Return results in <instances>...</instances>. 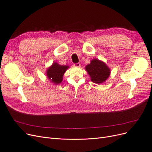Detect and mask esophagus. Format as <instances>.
Masks as SVG:
<instances>
[{"mask_svg":"<svg viewBox=\"0 0 152 152\" xmlns=\"http://www.w3.org/2000/svg\"><path fill=\"white\" fill-rule=\"evenodd\" d=\"M74 66L75 67H80V63H76V64H74Z\"/></svg>","mask_w":152,"mask_h":152,"instance_id":"esophagus-1","label":"esophagus"}]
</instances>
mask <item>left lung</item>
Returning a JSON list of instances; mask_svg holds the SVG:
<instances>
[{"instance_id": "8db88e82", "label": "left lung", "mask_w": 152, "mask_h": 152, "mask_svg": "<svg viewBox=\"0 0 152 152\" xmlns=\"http://www.w3.org/2000/svg\"><path fill=\"white\" fill-rule=\"evenodd\" d=\"M91 77V80L95 83L104 82L110 75V70L106 65L98 59H93L85 67Z\"/></svg>"}]
</instances>
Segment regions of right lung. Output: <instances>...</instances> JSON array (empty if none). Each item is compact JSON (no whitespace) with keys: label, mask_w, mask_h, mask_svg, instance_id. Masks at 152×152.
<instances>
[{"label":"right lung","mask_w":152,"mask_h":152,"mask_svg":"<svg viewBox=\"0 0 152 152\" xmlns=\"http://www.w3.org/2000/svg\"><path fill=\"white\" fill-rule=\"evenodd\" d=\"M68 68L67 66H61L56 62L53 63L47 70V76L53 83L59 84L62 82L63 75Z\"/></svg>","instance_id":"add662e5"}]
</instances>
